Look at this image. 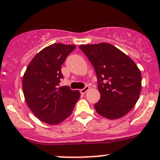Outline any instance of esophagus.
Here are the masks:
<instances>
[{
    "label": "esophagus",
    "mask_w": 160,
    "mask_h": 160,
    "mask_svg": "<svg viewBox=\"0 0 160 160\" xmlns=\"http://www.w3.org/2000/svg\"><path fill=\"white\" fill-rule=\"evenodd\" d=\"M89 88H90V87H89V86H85V88H83V89H81V90H80V93H81V94H83V95L85 94L89 90Z\"/></svg>",
    "instance_id": "1"
}]
</instances>
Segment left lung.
<instances>
[{
    "instance_id": "1",
    "label": "left lung",
    "mask_w": 160,
    "mask_h": 160,
    "mask_svg": "<svg viewBox=\"0 0 160 160\" xmlns=\"http://www.w3.org/2000/svg\"><path fill=\"white\" fill-rule=\"evenodd\" d=\"M81 49L94 67L100 99L96 112L110 119L128 114L141 92V72L133 60L108 43L82 44Z\"/></svg>"
}]
</instances>
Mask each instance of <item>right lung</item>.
<instances>
[{
  "mask_svg": "<svg viewBox=\"0 0 160 160\" xmlns=\"http://www.w3.org/2000/svg\"><path fill=\"white\" fill-rule=\"evenodd\" d=\"M76 48L73 44H53L38 52L28 65L23 77L24 99L40 120L58 124L71 115L80 96L68 86L59 87L64 78L61 66Z\"/></svg>",
  "mask_w": 160,
  "mask_h": 160,
  "instance_id": "obj_1",
  "label": "right lung"
}]
</instances>
